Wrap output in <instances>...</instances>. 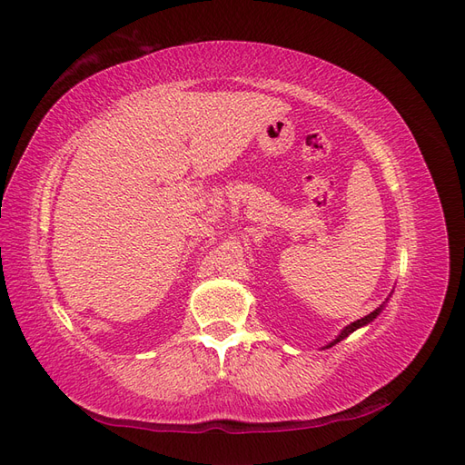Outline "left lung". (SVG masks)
<instances>
[{"label":"left lung","instance_id":"8db88e82","mask_svg":"<svg viewBox=\"0 0 465 465\" xmlns=\"http://www.w3.org/2000/svg\"><path fill=\"white\" fill-rule=\"evenodd\" d=\"M388 301V299H386ZM386 304V302H384ZM384 304H380L378 308H376V311H372L371 314H367V316H364V318H361V320H357V322H353V323H349V326H345L341 331H340V335H337L335 337V340L333 341H330L326 347H322V349H330V347H333L335 343H340V341H343L345 340V337H349L351 333H353L355 330H359V328H364V326H369V323L380 314V312H382L384 311Z\"/></svg>","mask_w":465,"mask_h":465}]
</instances>
